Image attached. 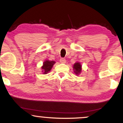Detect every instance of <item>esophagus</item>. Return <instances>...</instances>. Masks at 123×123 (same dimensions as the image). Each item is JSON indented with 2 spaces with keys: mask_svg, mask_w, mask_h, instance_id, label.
<instances>
[{
  "mask_svg": "<svg viewBox=\"0 0 123 123\" xmlns=\"http://www.w3.org/2000/svg\"><path fill=\"white\" fill-rule=\"evenodd\" d=\"M60 62L62 63H65L66 62V60L65 58H61L60 59Z\"/></svg>",
  "mask_w": 123,
  "mask_h": 123,
  "instance_id": "obj_1",
  "label": "esophagus"
}]
</instances>
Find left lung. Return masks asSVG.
<instances>
[{"instance_id":"8db88e82","label":"left lung","mask_w":123,"mask_h":123,"mask_svg":"<svg viewBox=\"0 0 123 123\" xmlns=\"http://www.w3.org/2000/svg\"><path fill=\"white\" fill-rule=\"evenodd\" d=\"M73 69L74 70V73L76 74H79L81 72V66L79 62H76L73 65Z\"/></svg>"}]
</instances>
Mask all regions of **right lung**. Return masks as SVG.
I'll use <instances>...</instances> for the list:
<instances>
[{
	"mask_svg": "<svg viewBox=\"0 0 123 123\" xmlns=\"http://www.w3.org/2000/svg\"><path fill=\"white\" fill-rule=\"evenodd\" d=\"M55 63V62L53 61H50L48 60L44 62H43V65L42 67V69L43 70L42 72H43L44 74H46L49 72H50Z\"/></svg>",
	"mask_w": 123,
	"mask_h": 123,
	"instance_id": "1",
	"label": "right lung"
}]
</instances>
